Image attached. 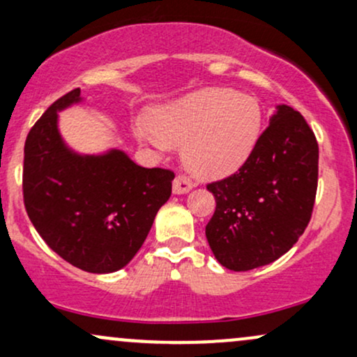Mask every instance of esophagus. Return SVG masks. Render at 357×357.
<instances>
[{"mask_svg": "<svg viewBox=\"0 0 357 357\" xmlns=\"http://www.w3.org/2000/svg\"><path fill=\"white\" fill-rule=\"evenodd\" d=\"M192 188H195V183H192L190 178H186V176H183V174L176 176V179L173 181L174 195H184V192L191 191Z\"/></svg>", "mask_w": 357, "mask_h": 357, "instance_id": "34e87169", "label": "esophagus"}]
</instances>
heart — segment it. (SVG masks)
<instances>
[{
	"label": "heart",
	"mask_w": 357,
	"mask_h": 357,
	"mask_svg": "<svg viewBox=\"0 0 357 357\" xmlns=\"http://www.w3.org/2000/svg\"><path fill=\"white\" fill-rule=\"evenodd\" d=\"M264 130L260 102L231 89H206L155 109L149 126L139 124V141L159 149L183 144L192 173L220 178L248 161Z\"/></svg>",
	"instance_id": "b5f03b06"
}]
</instances>
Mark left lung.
Returning a JSON list of instances; mask_svg holds the SVG:
<instances>
[{"label": "left lung", "mask_w": 357, "mask_h": 357, "mask_svg": "<svg viewBox=\"0 0 357 357\" xmlns=\"http://www.w3.org/2000/svg\"><path fill=\"white\" fill-rule=\"evenodd\" d=\"M319 146L301 112L277 105L248 161L208 184L216 210L206 238L216 260L233 272L264 267L289 252L312 216Z\"/></svg>", "instance_id": "obj_1"}]
</instances>
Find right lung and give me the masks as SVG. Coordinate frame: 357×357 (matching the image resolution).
Returning a JSON list of instances; mask_svg holds the SVG:
<instances>
[{
    "label": "right lung",
    "instance_id": "1",
    "mask_svg": "<svg viewBox=\"0 0 357 357\" xmlns=\"http://www.w3.org/2000/svg\"><path fill=\"white\" fill-rule=\"evenodd\" d=\"M82 102L80 89L55 100L24 142L23 199L31 223L73 267L110 273L144 243L171 196L174 173L136 165L121 149L79 154L65 144L59 112Z\"/></svg>",
    "mask_w": 357,
    "mask_h": 357
}]
</instances>
